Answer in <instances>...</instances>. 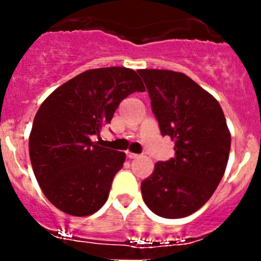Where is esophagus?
<instances>
[{"label":"esophagus","instance_id":"obj_1","mask_svg":"<svg viewBox=\"0 0 261 261\" xmlns=\"http://www.w3.org/2000/svg\"><path fill=\"white\" fill-rule=\"evenodd\" d=\"M126 156H128L129 159H135V158H137V156H138V154L130 153V151H126Z\"/></svg>","mask_w":261,"mask_h":261}]
</instances>
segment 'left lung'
Listing matches in <instances>:
<instances>
[{"label":"left lung","mask_w":261,"mask_h":261,"mask_svg":"<svg viewBox=\"0 0 261 261\" xmlns=\"http://www.w3.org/2000/svg\"><path fill=\"white\" fill-rule=\"evenodd\" d=\"M146 85L162 136L175 141V156L156 162L141 183L147 208L163 218L199 211L220 184L231 136L220 103L183 73L137 70Z\"/></svg>","instance_id":"8db88e82"}]
</instances>
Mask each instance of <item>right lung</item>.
<instances>
[{"label": "right lung", "instance_id": "right-lung-1", "mask_svg": "<svg viewBox=\"0 0 261 261\" xmlns=\"http://www.w3.org/2000/svg\"><path fill=\"white\" fill-rule=\"evenodd\" d=\"M136 91L145 86L135 70L99 68L71 78L41 103L30 135V159L41 191L57 209L85 217L107 201L125 154L99 146L91 137Z\"/></svg>", "mask_w": 261, "mask_h": 261}]
</instances>
